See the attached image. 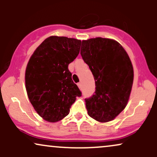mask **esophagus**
Returning a JSON list of instances; mask_svg holds the SVG:
<instances>
[{"instance_id":"obj_1","label":"esophagus","mask_w":157,"mask_h":157,"mask_svg":"<svg viewBox=\"0 0 157 157\" xmlns=\"http://www.w3.org/2000/svg\"><path fill=\"white\" fill-rule=\"evenodd\" d=\"M77 86H78V87L80 88V89L82 88V83H81V82H78V83H77Z\"/></svg>"}]
</instances>
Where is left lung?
Returning a JSON list of instances; mask_svg holds the SVG:
<instances>
[{"instance_id": "1", "label": "left lung", "mask_w": 157, "mask_h": 157, "mask_svg": "<svg viewBox=\"0 0 157 157\" xmlns=\"http://www.w3.org/2000/svg\"><path fill=\"white\" fill-rule=\"evenodd\" d=\"M80 55L95 80V92L85 99L91 117L113 120L125 109L130 96L134 69L127 52L117 41L96 37L82 41Z\"/></svg>"}]
</instances>
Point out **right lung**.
<instances>
[{
  "mask_svg": "<svg viewBox=\"0 0 157 157\" xmlns=\"http://www.w3.org/2000/svg\"><path fill=\"white\" fill-rule=\"evenodd\" d=\"M81 40L51 36L36 48L27 64L25 82L29 99L41 117L55 122L69 113L80 90L68 66L80 52Z\"/></svg>",
  "mask_w": 157,
  "mask_h": 157,
  "instance_id": "right-lung-1",
  "label": "right lung"
}]
</instances>
